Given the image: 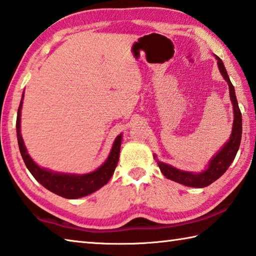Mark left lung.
Instances as JSON below:
<instances>
[{"instance_id": "left-lung-1", "label": "left lung", "mask_w": 256, "mask_h": 256, "mask_svg": "<svg viewBox=\"0 0 256 256\" xmlns=\"http://www.w3.org/2000/svg\"><path fill=\"white\" fill-rule=\"evenodd\" d=\"M215 58L217 59L218 69H220L222 76L224 77L226 82L228 84L230 97L232 104H233L234 120H233V128H232V133L228 141H227L224 146L220 148V150L218 151L210 160H209L205 170L200 171V172H192V171H184V170L176 169L172 166L158 160L156 154L153 156L156 159L158 166H159L162 174H164L166 178L176 181V182L181 184L184 186H187V187L204 188L212 184L214 181H216L220 176H222L225 174V171L228 169V166L232 164V162L234 161L236 153H238L240 148V144L242 114L238 108V100H236L234 86L230 80V77L227 75L226 68L224 66V64H222V59L220 57H217V56H215Z\"/></svg>"}]
</instances>
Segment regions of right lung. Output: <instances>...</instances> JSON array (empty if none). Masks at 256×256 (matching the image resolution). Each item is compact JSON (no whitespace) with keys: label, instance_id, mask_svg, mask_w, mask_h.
Returning <instances> with one entry per match:
<instances>
[{"label":"right lung","instance_id":"1","mask_svg":"<svg viewBox=\"0 0 256 256\" xmlns=\"http://www.w3.org/2000/svg\"><path fill=\"white\" fill-rule=\"evenodd\" d=\"M23 97H24V92L22 94L20 106H18V110L16 138L22 159L24 161L28 170L34 176L36 180L42 184L44 188L50 190L51 192L67 199H77L88 196V194L95 192L96 190L100 189L103 186L108 184L110 179L112 178L116 166H118L120 143H122V133L116 136L108 159L104 161L103 164L92 171V172L84 174H64L56 172V171L46 168H41L29 156L21 136V110L23 104Z\"/></svg>","mask_w":256,"mask_h":256}]
</instances>
